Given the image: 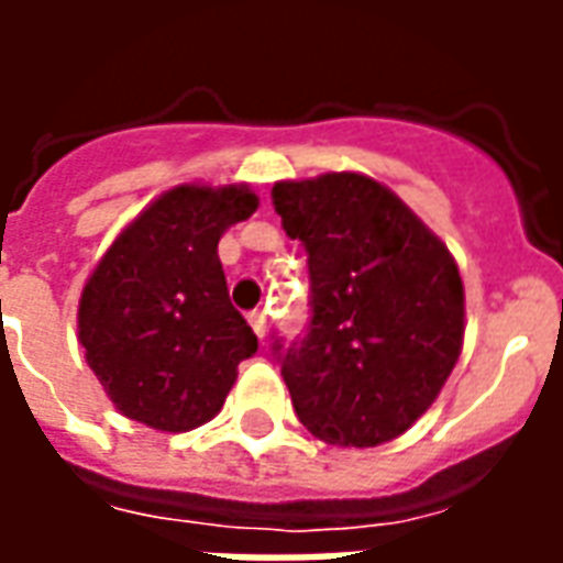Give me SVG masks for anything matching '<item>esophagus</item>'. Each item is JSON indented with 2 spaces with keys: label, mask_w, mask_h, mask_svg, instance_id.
I'll use <instances>...</instances> for the list:
<instances>
[{
  "label": "esophagus",
  "mask_w": 563,
  "mask_h": 563,
  "mask_svg": "<svg viewBox=\"0 0 563 563\" xmlns=\"http://www.w3.org/2000/svg\"><path fill=\"white\" fill-rule=\"evenodd\" d=\"M246 322H250V329L256 331L258 338H265V331H268V317H265V310H253V313L246 317Z\"/></svg>",
  "instance_id": "1"
}]
</instances>
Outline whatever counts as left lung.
<instances>
[{"mask_svg":"<svg viewBox=\"0 0 563 563\" xmlns=\"http://www.w3.org/2000/svg\"><path fill=\"white\" fill-rule=\"evenodd\" d=\"M310 271V325L274 343L295 413L334 446H379L434 404L461 355L464 283L446 244L355 172L271 189Z\"/></svg>","mask_w":563,"mask_h":563,"instance_id":"obj_1","label":"left lung"}]
</instances>
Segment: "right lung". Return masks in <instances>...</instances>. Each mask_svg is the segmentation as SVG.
Returning a JSON list of instances; mask_svg holds the SVG:
<instances>
[{"label":"right lung","instance_id":"1","mask_svg":"<svg viewBox=\"0 0 563 563\" xmlns=\"http://www.w3.org/2000/svg\"><path fill=\"white\" fill-rule=\"evenodd\" d=\"M256 208L246 184L174 186L99 258L80 295L78 341L123 416L180 434L222 410L258 341L229 301L217 244Z\"/></svg>","mask_w":563,"mask_h":563}]
</instances>
